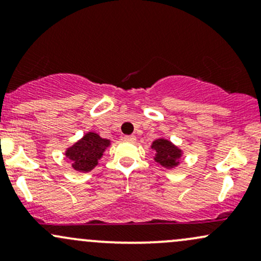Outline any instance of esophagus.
<instances>
[{"mask_svg":"<svg viewBox=\"0 0 261 261\" xmlns=\"http://www.w3.org/2000/svg\"><path fill=\"white\" fill-rule=\"evenodd\" d=\"M124 141H126V142H135V141H136V136H135V135L124 136Z\"/></svg>","mask_w":261,"mask_h":261,"instance_id":"obj_1","label":"esophagus"}]
</instances>
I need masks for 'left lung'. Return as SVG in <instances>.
Returning <instances> with one entry per match:
<instances>
[{
    "label": "left lung",
    "mask_w": 261,
    "mask_h": 261,
    "mask_svg": "<svg viewBox=\"0 0 261 261\" xmlns=\"http://www.w3.org/2000/svg\"><path fill=\"white\" fill-rule=\"evenodd\" d=\"M152 148L155 149L157 155L154 160L167 168H173L179 163L180 149L176 148L173 143L167 140H155L152 145Z\"/></svg>",
    "instance_id": "obj_1"
}]
</instances>
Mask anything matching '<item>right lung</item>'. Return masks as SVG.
Instances as JSON below:
<instances>
[{
    "label": "right lung",
    "instance_id": "right-lung-1",
    "mask_svg": "<svg viewBox=\"0 0 261 261\" xmlns=\"http://www.w3.org/2000/svg\"><path fill=\"white\" fill-rule=\"evenodd\" d=\"M109 146V141L101 139L99 135L88 133L82 140L67 149L66 155L72 161V167L80 172H89L97 166L98 160L104 149Z\"/></svg>",
    "mask_w": 261,
    "mask_h": 261
}]
</instances>
